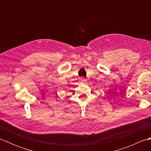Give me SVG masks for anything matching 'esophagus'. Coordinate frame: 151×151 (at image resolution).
<instances>
[{
  "label": "esophagus",
  "mask_w": 151,
  "mask_h": 151,
  "mask_svg": "<svg viewBox=\"0 0 151 151\" xmlns=\"http://www.w3.org/2000/svg\"><path fill=\"white\" fill-rule=\"evenodd\" d=\"M80 82L82 83H85V82H86V79L84 77H81V78H80Z\"/></svg>",
  "instance_id": "1"
}]
</instances>
